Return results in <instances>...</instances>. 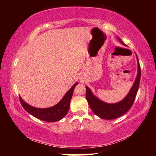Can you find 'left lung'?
<instances>
[{"instance_id": "left-lung-1", "label": "left lung", "mask_w": 156, "mask_h": 156, "mask_svg": "<svg viewBox=\"0 0 156 156\" xmlns=\"http://www.w3.org/2000/svg\"><path fill=\"white\" fill-rule=\"evenodd\" d=\"M116 38L121 44H123L124 46L127 47L119 37L117 36ZM136 56L137 58V64H138V72H137L136 78L129 93L122 100L115 102V103H107L96 97L91 89L88 87H86L87 100L91 109L99 118L105 120L115 119V118H119L125 114L131 107L136 98L141 76L140 67L138 58L136 54Z\"/></svg>"}]
</instances>
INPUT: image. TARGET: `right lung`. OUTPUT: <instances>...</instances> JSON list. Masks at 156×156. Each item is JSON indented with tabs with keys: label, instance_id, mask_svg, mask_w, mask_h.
<instances>
[{
	"label": "right lung",
	"instance_id": "right-lung-1",
	"mask_svg": "<svg viewBox=\"0 0 156 156\" xmlns=\"http://www.w3.org/2000/svg\"><path fill=\"white\" fill-rule=\"evenodd\" d=\"M78 84V83H76L73 84L69 90L65 94V96L62 97V98L60 100L58 103L53 107L48 108L34 107L27 104L22 99V98L19 96L20 103L26 112H27L38 119L50 122H57V121L62 119L68 113L73 90Z\"/></svg>",
	"mask_w": 156,
	"mask_h": 156
}]
</instances>
